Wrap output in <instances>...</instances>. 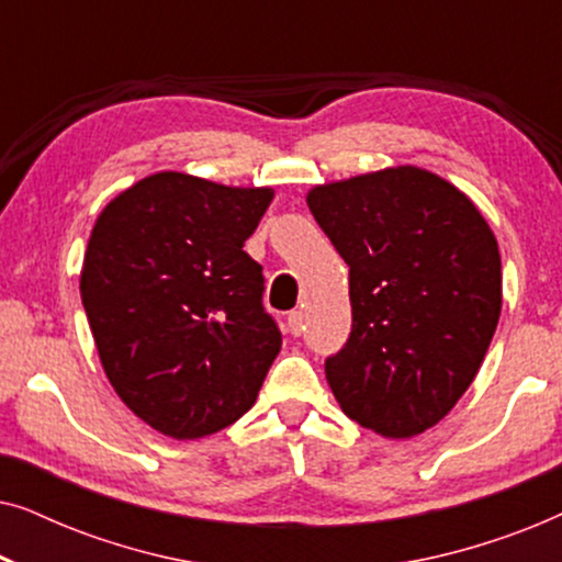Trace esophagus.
I'll use <instances>...</instances> for the list:
<instances>
[{
    "label": "esophagus",
    "mask_w": 562,
    "mask_h": 562,
    "mask_svg": "<svg viewBox=\"0 0 562 562\" xmlns=\"http://www.w3.org/2000/svg\"><path fill=\"white\" fill-rule=\"evenodd\" d=\"M286 322H289V333L294 335V337H299L304 333V314L299 312V310H294V312H289V317H286Z\"/></svg>",
    "instance_id": "obj_1"
}]
</instances>
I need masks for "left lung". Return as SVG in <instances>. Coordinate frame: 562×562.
Segmentation results:
<instances>
[{"mask_svg": "<svg viewBox=\"0 0 562 562\" xmlns=\"http://www.w3.org/2000/svg\"><path fill=\"white\" fill-rule=\"evenodd\" d=\"M306 204L350 266L352 329L325 360L360 427L414 437L471 386L502 314V256L463 191L414 166L314 187Z\"/></svg>", "mask_w": 562, "mask_h": 562, "instance_id": "1", "label": "left lung"}]
</instances>
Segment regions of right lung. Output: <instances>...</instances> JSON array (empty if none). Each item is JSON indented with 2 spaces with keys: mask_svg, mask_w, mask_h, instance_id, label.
I'll list each match as a JSON object with an SVG mask.
<instances>
[{
  "mask_svg": "<svg viewBox=\"0 0 562 562\" xmlns=\"http://www.w3.org/2000/svg\"><path fill=\"white\" fill-rule=\"evenodd\" d=\"M271 199L164 171L114 196L91 229L81 302L99 360L158 432L196 440L256 404L281 333L243 245Z\"/></svg>",
  "mask_w": 562,
  "mask_h": 562,
  "instance_id": "add662e5",
  "label": "right lung"
}]
</instances>
